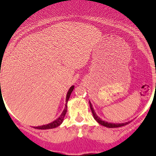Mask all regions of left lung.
<instances>
[{
	"mask_svg": "<svg viewBox=\"0 0 156 156\" xmlns=\"http://www.w3.org/2000/svg\"><path fill=\"white\" fill-rule=\"evenodd\" d=\"M89 103H90V109H91V112H92V114H93L94 118L95 120L97 121L98 123H100V124L102 125V126H106V127H108V128L120 127V126H125V125L128 124V123L129 122H123V123H112V122H106V121L102 120V119H101L100 117L98 116V115L96 114V112H94V110L93 106H92L90 101H89Z\"/></svg>",
	"mask_w": 156,
	"mask_h": 156,
	"instance_id": "1",
	"label": "left lung"
}]
</instances>
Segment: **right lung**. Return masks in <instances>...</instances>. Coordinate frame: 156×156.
I'll return each instance as SVG.
<instances>
[{
  "instance_id": "add662e5",
  "label": "right lung",
  "mask_w": 156,
  "mask_h": 156,
  "mask_svg": "<svg viewBox=\"0 0 156 156\" xmlns=\"http://www.w3.org/2000/svg\"><path fill=\"white\" fill-rule=\"evenodd\" d=\"M74 89V86H72L71 87L69 88V90H68L67 92V95H66V107H65L64 110H63L62 113L61 114V115L56 119L55 120L53 121L52 122H50V123H48L47 125H43V126H34V128L36 129H53V128L58 127V126L62 124V122H63V119L65 118V115L66 114V112H67V102H68L69 99L70 95H71V93L73 92Z\"/></svg>"
}]
</instances>
